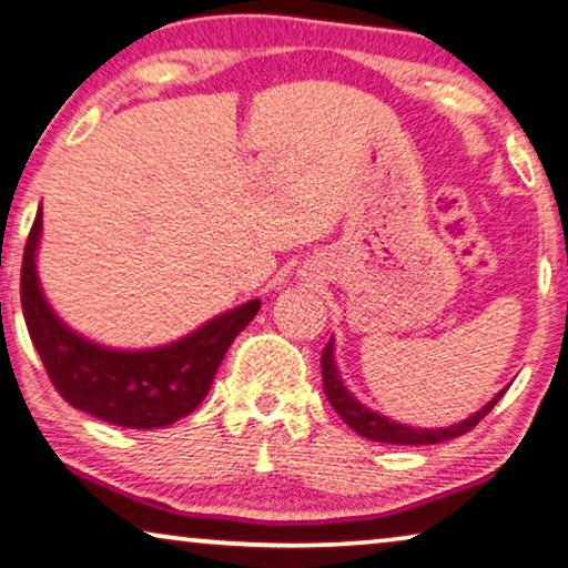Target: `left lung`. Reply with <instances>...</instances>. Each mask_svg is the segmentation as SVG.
Here are the masks:
<instances>
[{
	"label": "left lung",
	"mask_w": 568,
	"mask_h": 568,
	"mask_svg": "<svg viewBox=\"0 0 568 568\" xmlns=\"http://www.w3.org/2000/svg\"><path fill=\"white\" fill-rule=\"evenodd\" d=\"M321 374H323V392H326L331 407L338 412V417L344 419L356 435L374 439V443H389V445H437V443H447V439L460 437L478 425L485 414L500 402L503 394H506V389H500L480 412L470 414V417L457 422V425L422 429V427H407L402 425V422H394L379 412L364 407V404L346 389V384L341 382V374L336 368V356H333V338L328 341V346L323 348L321 354Z\"/></svg>",
	"instance_id": "left-lung-1"
}]
</instances>
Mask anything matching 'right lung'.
Returning a JSON list of instances; mask_svg holds the SVG:
<instances>
[{
	"label": "right lung",
	"mask_w": 568,
	"mask_h": 568,
	"mask_svg": "<svg viewBox=\"0 0 568 568\" xmlns=\"http://www.w3.org/2000/svg\"><path fill=\"white\" fill-rule=\"evenodd\" d=\"M40 235L42 206L24 245L20 298L27 331L60 397L90 417L129 429L166 427L200 407L230 344L255 318L260 301L214 316L166 346L108 348L70 328L44 298L38 277Z\"/></svg>",
	"instance_id": "right-lung-1"
}]
</instances>
